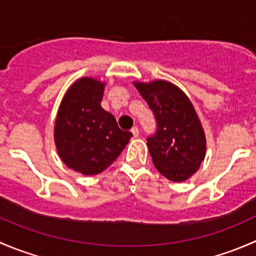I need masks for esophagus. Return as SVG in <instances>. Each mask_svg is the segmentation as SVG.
Listing matches in <instances>:
<instances>
[{
  "mask_svg": "<svg viewBox=\"0 0 256 256\" xmlns=\"http://www.w3.org/2000/svg\"><path fill=\"white\" fill-rule=\"evenodd\" d=\"M131 132H132V135L135 136V138H138V126H134V128H131Z\"/></svg>",
  "mask_w": 256,
  "mask_h": 256,
  "instance_id": "1",
  "label": "esophagus"
}]
</instances>
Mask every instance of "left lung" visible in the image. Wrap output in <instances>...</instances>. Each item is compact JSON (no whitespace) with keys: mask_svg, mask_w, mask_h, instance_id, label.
Masks as SVG:
<instances>
[{"mask_svg":"<svg viewBox=\"0 0 256 256\" xmlns=\"http://www.w3.org/2000/svg\"><path fill=\"white\" fill-rule=\"evenodd\" d=\"M135 86L156 120V131L147 138L154 167L170 180H186L206 154L204 132L192 104L168 82H135Z\"/></svg>","mask_w":256,"mask_h":256,"instance_id":"left-lung-1","label":"left lung"}]
</instances>
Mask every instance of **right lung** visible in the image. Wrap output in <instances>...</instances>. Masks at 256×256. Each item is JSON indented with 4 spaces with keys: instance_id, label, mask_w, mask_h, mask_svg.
Wrapping results in <instances>:
<instances>
[{
    "instance_id": "add662e5",
    "label": "right lung",
    "mask_w": 256,
    "mask_h": 256,
    "mask_svg": "<svg viewBox=\"0 0 256 256\" xmlns=\"http://www.w3.org/2000/svg\"><path fill=\"white\" fill-rule=\"evenodd\" d=\"M102 92L104 84L95 79L74 82L62 102L54 128L60 158L69 168L86 176L106 170L132 136L102 109Z\"/></svg>"
}]
</instances>
